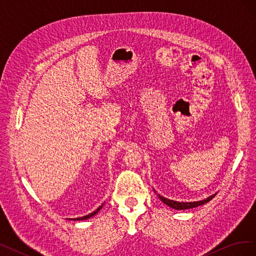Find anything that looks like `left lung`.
I'll return each instance as SVG.
<instances>
[{"label":"left lung","mask_w":256,"mask_h":256,"mask_svg":"<svg viewBox=\"0 0 256 256\" xmlns=\"http://www.w3.org/2000/svg\"><path fill=\"white\" fill-rule=\"evenodd\" d=\"M216 194L212 196L207 198L206 200H198V202H191V203H180V202H175V200H168V198H166L164 196H158L159 198L164 202V204H166L168 206L172 207L174 209H177V210H182V209H190V208H194V207H198V206H200L203 205L207 202H209V200H212L214 198Z\"/></svg>","instance_id":"8db88e82"}]
</instances>
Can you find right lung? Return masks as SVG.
Here are the masks:
<instances>
[{"label":"right lung","instance_id":"obj_1","mask_svg":"<svg viewBox=\"0 0 256 256\" xmlns=\"http://www.w3.org/2000/svg\"><path fill=\"white\" fill-rule=\"evenodd\" d=\"M102 205L100 206L99 208H97L96 210H95V212H92V214H88V216H81V218H74V219H72V220H85V219H88V218H90V216H94V214H97V212L100 210V209H102Z\"/></svg>","mask_w":256,"mask_h":256}]
</instances>
